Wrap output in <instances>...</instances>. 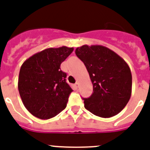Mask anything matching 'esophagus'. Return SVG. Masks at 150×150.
Returning <instances> with one entry per match:
<instances>
[{"label":"esophagus","instance_id":"1","mask_svg":"<svg viewBox=\"0 0 150 150\" xmlns=\"http://www.w3.org/2000/svg\"><path fill=\"white\" fill-rule=\"evenodd\" d=\"M75 86H76V88H77V89H79V82H76V83H75Z\"/></svg>","mask_w":150,"mask_h":150}]
</instances>
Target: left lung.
Instances as JSON below:
<instances>
[{"label":"left lung","instance_id":"obj_1","mask_svg":"<svg viewBox=\"0 0 150 150\" xmlns=\"http://www.w3.org/2000/svg\"><path fill=\"white\" fill-rule=\"evenodd\" d=\"M93 85V93L83 98L85 108L94 115L110 118L126 106L132 94V74L119 54L103 45H87L75 50Z\"/></svg>","mask_w":150,"mask_h":150}]
</instances>
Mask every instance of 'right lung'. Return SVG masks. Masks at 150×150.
Masks as SVG:
<instances>
[{
	"label": "right lung",
	"instance_id": "obj_1",
	"mask_svg": "<svg viewBox=\"0 0 150 150\" xmlns=\"http://www.w3.org/2000/svg\"><path fill=\"white\" fill-rule=\"evenodd\" d=\"M73 47H50L28 58L21 67L18 91L29 112L41 119L54 117L65 109L73 90L66 82L61 64Z\"/></svg>",
	"mask_w": 150,
	"mask_h": 150
}]
</instances>
